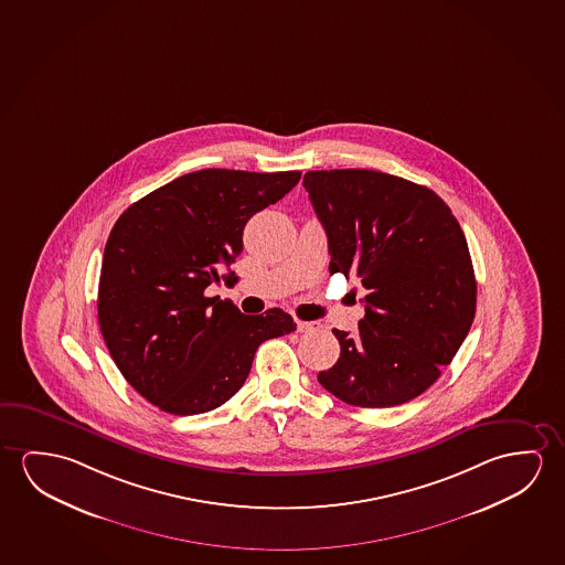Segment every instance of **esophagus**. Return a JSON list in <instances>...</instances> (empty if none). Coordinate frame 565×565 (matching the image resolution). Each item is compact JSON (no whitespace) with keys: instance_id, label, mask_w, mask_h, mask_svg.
Here are the masks:
<instances>
[{"instance_id":"34e87169","label":"esophagus","mask_w":565,"mask_h":565,"mask_svg":"<svg viewBox=\"0 0 565 565\" xmlns=\"http://www.w3.org/2000/svg\"><path fill=\"white\" fill-rule=\"evenodd\" d=\"M321 329V322L317 321H299L297 322V330L299 332H317V330Z\"/></svg>"}]
</instances>
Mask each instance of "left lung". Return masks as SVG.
Here are the masks:
<instances>
[{
    "instance_id": "obj_1",
    "label": "left lung",
    "mask_w": 565,
    "mask_h": 565,
    "mask_svg": "<svg viewBox=\"0 0 565 565\" xmlns=\"http://www.w3.org/2000/svg\"><path fill=\"white\" fill-rule=\"evenodd\" d=\"M305 190L329 238L330 274L367 289L340 358L317 375L356 407L403 405L456 356L476 317V276L460 223L435 191L375 170L307 172Z\"/></svg>"
}]
</instances>
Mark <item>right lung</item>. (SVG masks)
<instances>
[{
  "mask_svg": "<svg viewBox=\"0 0 565 565\" xmlns=\"http://www.w3.org/2000/svg\"><path fill=\"white\" fill-rule=\"evenodd\" d=\"M301 172L207 168L148 193L107 238L97 321L122 377L172 415L221 407L243 387L264 340L297 329L291 315H244L205 296L243 252L252 215L296 188ZM235 286V271L223 276Z\"/></svg>",
  "mask_w": 565,
  "mask_h": 565,
  "instance_id": "add662e5",
  "label": "right lung"
}]
</instances>
